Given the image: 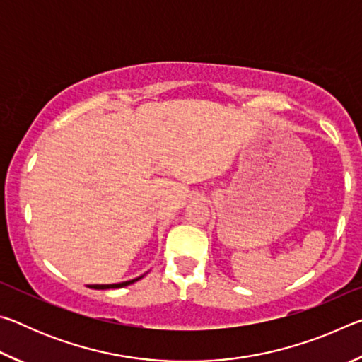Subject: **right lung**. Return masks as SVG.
<instances>
[{"label":"right lung","mask_w":362,"mask_h":362,"mask_svg":"<svg viewBox=\"0 0 362 362\" xmlns=\"http://www.w3.org/2000/svg\"><path fill=\"white\" fill-rule=\"evenodd\" d=\"M144 278V276H140ZM140 278H136V279H131V281H124V283H118V284H93L89 287H93V289H118V287H124V286H129L132 283H136V281H139Z\"/></svg>","instance_id":"right-lung-1"}]
</instances>
